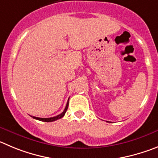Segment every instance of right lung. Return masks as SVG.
Listing matches in <instances>:
<instances>
[{
  "mask_svg": "<svg viewBox=\"0 0 158 158\" xmlns=\"http://www.w3.org/2000/svg\"><path fill=\"white\" fill-rule=\"evenodd\" d=\"M68 107H69V101H68V102H67L66 107H65L64 110L63 111V113H60V114L58 115V116H53V117H50V118H39V117H35V116H32V117H33L34 119H35V120H40V121H43V122H52V121H55V120H59V119H60V118H62L64 116V114H65V113H66L67 109H68Z\"/></svg>",
  "mask_w": 158,
  "mask_h": 158,
  "instance_id": "add662e5",
  "label": "right lung"
}]
</instances>
